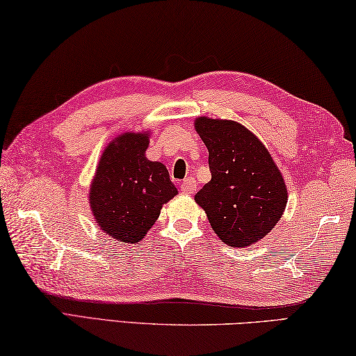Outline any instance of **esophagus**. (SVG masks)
I'll list each match as a JSON object with an SVG mask.
<instances>
[{
	"mask_svg": "<svg viewBox=\"0 0 356 356\" xmlns=\"http://www.w3.org/2000/svg\"><path fill=\"white\" fill-rule=\"evenodd\" d=\"M180 191L185 193V195H193L196 191V180L193 177H186L180 184Z\"/></svg>",
	"mask_w": 356,
	"mask_h": 356,
	"instance_id": "obj_1",
	"label": "esophagus"
}]
</instances>
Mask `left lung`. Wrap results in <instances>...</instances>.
Masks as SVG:
<instances>
[{
	"mask_svg": "<svg viewBox=\"0 0 356 356\" xmlns=\"http://www.w3.org/2000/svg\"><path fill=\"white\" fill-rule=\"evenodd\" d=\"M195 129L209 149L211 172L195 200L222 243L232 248L257 243L280 221L288 202L279 166L240 122L199 116Z\"/></svg>",
	"mask_w": 356,
	"mask_h": 356,
	"instance_id": "1",
	"label": "left lung"
}]
</instances>
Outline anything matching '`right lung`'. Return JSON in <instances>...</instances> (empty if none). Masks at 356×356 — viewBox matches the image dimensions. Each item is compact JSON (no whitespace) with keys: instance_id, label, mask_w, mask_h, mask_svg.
<instances>
[{"instance_id":"right-lung-1","label":"right lung","mask_w":356,"mask_h":356,"mask_svg":"<svg viewBox=\"0 0 356 356\" xmlns=\"http://www.w3.org/2000/svg\"><path fill=\"white\" fill-rule=\"evenodd\" d=\"M149 132H124L102 152L90 185V209L106 235L137 244L177 195L166 166L146 159Z\"/></svg>"}]
</instances>
